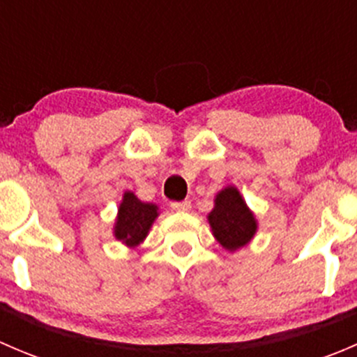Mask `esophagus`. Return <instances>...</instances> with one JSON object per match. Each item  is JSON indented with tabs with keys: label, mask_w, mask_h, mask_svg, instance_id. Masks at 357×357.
Segmentation results:
<instances>
[{
	"label": "esophagus",
	"mask_w": 357,
	"mask_h": 357,
	"mask_svg": "<svg viewBox=\"0 0 357 357\" xmlns=\"http://www.w3.org/2000/svg\"><path fill=\"white\" fill-rule=\"evenodd\" d=\"M172 211L176 212H188L190 208H192V202L190 200H183V202H174V204H171Z\"/></svg>",
	"instance_id": "esophagus-1"
}]
</instances>
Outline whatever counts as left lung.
Instances as JSON below:
<instances>
[{
    "mask_svg": "<svg viewBox=\"0 0 357 357\" xmlns=\"http://www.w3.org/2000/svg\"><path fill=\"white\" fill-rule=\"evenodd\" d=\"M208 226L225 250L236 252L252 242L257 233V219L236 186L229 185L214 197V208L207 215Z\"/></svg>",
    "mask_w": 357,
    "mask_h": 357,
    "instance_id": "1",
    "label": "left lung"
}]
</instances>
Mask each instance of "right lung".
<instances>
[{
  "label": "right lung",
  "instance_id": "obj_1",
  "mask_svg": "<svg viewBox=\"0 0 357 357\" xmlns=\"http://www.w3.org/2000/svg\"><path fill=\"white\" fill-rule=\"evenodd\" d=\"M158 205L142 202L132 192H124L114 222L115 240L128 248H136L145 242L150 228L158 218Z\"/></svg>",
  "mask_w": 357,
  "mask_h": 357
}]
</instances>
